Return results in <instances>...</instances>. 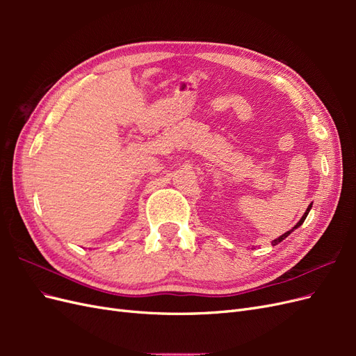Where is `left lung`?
I'll list each match as a JSON object with an SVG mask.
<instances>
[{"instance_id": "obj_1", "label": "left lung", "mask_w": 356, "mask_h": 356, "mask_svg": "<svg viewBox=\"0 0 356 356\" xmlns=\"http://www.w3.org/2000/svg\"><path fill=\"white\" fill-rule=\"evenodd\" d=\"M312 203H314V202H312ZM312 203H310V204H309V207H307V209H306V212H305V213H303V217H301V218H300V221H298V222H297V224H296V225H294V227H293V229H291V230H289V232H286V233H284V234H282V236H279V238H277V239H275V241H272V245H273V246H275V245H277V243H281V242H282V241H284V239H286V238H288V236H289V234H291V233H293V232H294V230H296V229H298V227H300V225H301V224H303V222H305V220H306V217H307V213H309V211H310V209H312Z\"/></svg>"}]
</instances>
